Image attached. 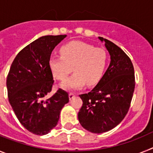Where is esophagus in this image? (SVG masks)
I'll return each mask as SVG.
<instances>
[{
  "label": "esophagus",
  "mask_w": 153,
  "mask_h": 153,
  "mask_svg": "<svg viewBox=\"0 0 153 153\" xmlns=\"http://www.w3.org/2000/svg\"><path fill=\"white\" fill-rule=\"evenodd\" d=\"M75 93H73V92H70L69 93V95H68V97H69V99L71 100V99H72L74 97H75Z\"/></svg>",
  "instance_id": "34e87169"
}]
</instances>
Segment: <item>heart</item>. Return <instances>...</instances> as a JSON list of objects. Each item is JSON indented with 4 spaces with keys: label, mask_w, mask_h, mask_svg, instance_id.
<instances>
[{
    "label": "heart",
    "mask_w": 153,
    "mask_h": 153,
    "mask_svg": "<svg viewBox=\"0 0 153 153\" xmlns=\"http://www.w3.org/2000/svg\"><path fill=\"white\" fill-rule=\"evenodd\" d=\"M61 56L51 55L48 67L53 77L65 81L71 70L75 73L61 85L66 90L79 89L87 83L94 86L100 82L108 64V54L104 48L90 44L73 41L60 49Z\"/></svg>",
    "instance_id": "1"
}]
</instances>
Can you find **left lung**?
Masks as SVG:
<instances>
[{
  "label": "left lung",
  "mask_w": 153,
  "mask_h": 153,
  "mask_svg": "<svg viewBox=\"0 0 153 153\" xmlns=\"http://www.w3.org/2000/svg\"><path fill=\"white\" fill-rule=\"evenodd\" d=\"M110 54L108 69L91 91L79 95L83 104L78 114L80 124L92 133L108 132L123 120L135 89L134 68L130 58L113 42L99 37Z\"/></svg>",
  "instance_id": "1"
}]
</instances>
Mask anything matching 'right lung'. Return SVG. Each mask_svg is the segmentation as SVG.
I'll return each instance as SVG.
<instances>
[{"instance_id":"right-lung-1","label":"right lung","mask_w":153,"mask_h":153,"mask_svg":"<svg viewBox=\"0 0 153 153\" xmlns=\"http://www.w3.org/2000/svg\"><path fill=\"white\" fill-rule=\"evenodd\" d=\"M67 35L41 37L23 48L11 64L7 78L10 105L21 124L29 132L46 135L58 124L68 94L59 89L48 99L54 84L48 60L55 46Z\"/></svg>"}]
</instances>
